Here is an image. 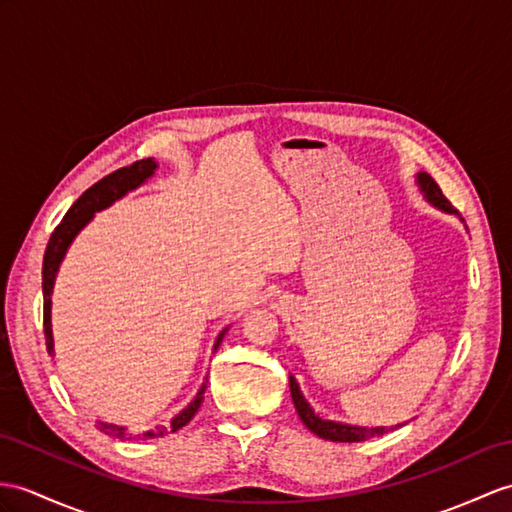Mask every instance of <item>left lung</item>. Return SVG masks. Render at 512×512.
I'll return each instance as SVG.
<instances>
[{"mask_svg":"<svg viewBox=\"0 0 512 512\" xmlns=\"http://www.w3.org/2000/svg\"><path fill=\"white\" fill-rule=\"evenodd\" d=\"M415 182H417L419 193L423 195V199H426L428 204L443 210V213H447V215H456L460 221L465 223V219L456 213V208L450 202H447L445 195L439 189V184L432 180L430 173L419 171L417 176H415ZM289 386H291V397H293V404H295V410H297L299 419H302L304 426L313 434H317L319 439L336 441V443H356V441L369 439V436H378V434H384V432L404 426V423H397V426H391V428H386V426H373V428H369V426H352V423L323 419V417H319L315 413L313 406L308 404V400L304 397L302 389H299V384H297V380L293 376H289Z\"/></svg>","mask_w":512,"mask_h":512,"instance_id":"1","label":"left lung"}]
</instances>
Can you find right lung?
I'll use <instances>...</instances> for the list:
<instances>
[{
  "mask_svg": "<svg viewBox=\"0 0 512 512\" xmlns=\"http://www.w3.org/2000/svg\"><path fill=\"white\" fill-rule=\"evenodd\" d=\"M158 169V162L154 158H143V160H136L134 165L130 167H121L115 173H110L104 180H99L97 184H93L89 191H84L78 202L73 204L65 219L60 221V226L52 232L49 236V243L45 249V258H43V299H45V306H43V328H45V343H47V352L54 356V334H52V293H54V282L58 276V269L62 265V260H65L67 252L71 243L76 241V236L89 226L93 221V217L97 213H102V210L110 208L115 202H119L121 197H126L130 191L139 189L143 186L149 178H154V173ZM228 332V328H223L217 336L213 352H217L219 343L223 341V334ZM206 382L208 378H204L202 386H199L197 395L191 400L189 406H184L180 413L171 419L169 426H158L154 430H147L143 434H134L128 426H117V423H108L97 419V428L102 430L104 434L115 436L119 441H126V439H156V436H165L169 432H176L180 428H184L186 423H189L197 408L202 406L204 402V393H206Z\"/></svg>",
  "mask_w": 512,
  "mask_h": 512,
  "instance_id": "right-lung-1",
  "label": "right lung"
}]
</instances>
